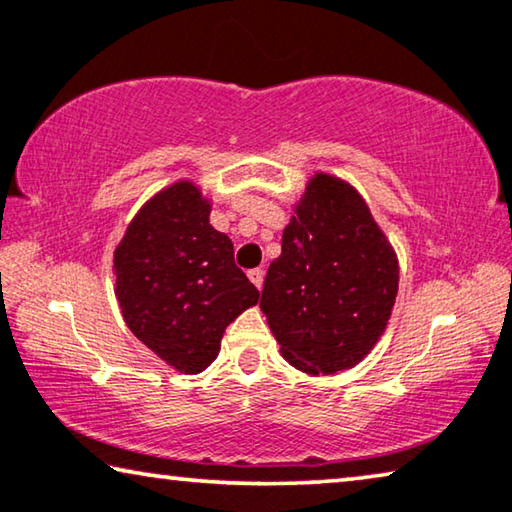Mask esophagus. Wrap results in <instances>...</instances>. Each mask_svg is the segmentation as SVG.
<instances>
[{
  "mask_svg": "<svg viewBox=\"0 0 512 512\" xmlns=\"http://www.w3.org/2000/svg\"><path fill=\"white\" fill-rule=\"evenodd\" d=\"M249 279L254 286L261 290L263 288V281H265V270L263 267H254V270H249Z\"/></svg>",
  "mask_w": 512,
  "mask_h": 512,
  "instance_id": "34e87169",
  "label": "esophagus"
}]
</instances>
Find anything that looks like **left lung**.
I'll use <instances>...</instances> for the list:
<instances>
[{
	"instance_id": "8db88e82",
	"label": "left lung",
	"mask_w": 512,
	"mask_h": 512,
	"mask_svg": "<svg viewBox=\"0 0 512 512\" xmlns=\"http://www.w3.org/2000/svg\"><path fill=\"white\" fill-rule=\"evenodd\" d=\"M398 258L355 187L316 174L267 267L261 309L281 355L309 375L357 366L384 334Z\"/></svg>"
}]
</instances>
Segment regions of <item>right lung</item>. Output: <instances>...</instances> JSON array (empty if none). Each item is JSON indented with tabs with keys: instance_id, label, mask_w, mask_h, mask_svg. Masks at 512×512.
Here are the masks:
<instances>
[{
	"instance_id": "right-lung-1",
	"label": "right lung",
	"mask_w": 512,
	"mask_h": 512,
	"mask_svg": "<svg viewBox=\"0 0 512 512\" xmlns=\"http://www.w3.org/2000/svg\"><path fill=\"white\" fill-rule=\"evenodd\" d=\"M125 325L178 373L206 371L224 329L258 302L233 261L229 235L210 226V201L178 180L146 201L114 251Z\"/></svg>"
}]
</instances>
